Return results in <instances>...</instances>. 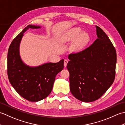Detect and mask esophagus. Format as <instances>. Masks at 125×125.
Returning a JSON list of instances; mask_svg holds the SVG:
<instances>
[{
    "label": "esophagus",
    "mask_w": 125,
    "mask_h": 125,
    "mask_svg": "<svg viewBox=\"0 0 125 125\" xmlns=\"http://www.w3.org/2000/svg\"><path fill=\"white\" fill-rule=\"evenodd\" d=\"M68 61L67 60H65L64 61V65L65 67H67V65L68 64Z\"/></svg>",
    "instance_id": "esophagus-1"
}]
</instances>
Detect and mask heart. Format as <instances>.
I'll return each mask as SVG.
<instances>
[{
  "mask_svg": "<svg viewBox=\"0 0 125 125\" xmlns=\"http://www.w3.org/2000/svg\"><path fill=\"white\" fill-rule=\"evenodd\" d=\"M71 48L73 52H79L85 47L90 41V36L86 31H82L79 27H74L63 34L60 38L61 43L73 41Z\"/></svg>",
  "mask_w": 125,
  "mask_h": 125,
  "instance_id": "heart-1",
  "label": "heart"
}]
</instances>
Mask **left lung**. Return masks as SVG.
Here are the masks:
<instances>
[{
  "mask_svg": "<svg viewBox=\"0 0 125 125\" xmlns=\"http://www.w3.org/2000/svg\"><path fill=\"white\" fill-rule=\"evenodd\" d=\"M95 28L98 38L87 48L69 55L67 66L71 94L86 103L102 97L112 85L115 75V49L104 31L97 26Z\"/></svg>",
  "mask_w": 125,
  "mask_h": 125,
  "instance_id": "left-lung-1",
  "label": "left lung"
}]
</instances>
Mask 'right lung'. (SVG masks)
<instances>
[{"instance_id":"obj_1","label":"right lung","mask_w":125,"mask_h":125,"mask_svg":"<svg viewBox=\"0 0 125 125\" xmlns=\"http://www.w3.org/2000/svg\"><path fill=\"white\" fill-rule=\"evenodd\" d=\"M41 26L29 25L10 43L7 55V75L13 88L21 96L30 102H39L52 92L56 76L64 68V60L57 63H46L31 67L23 62L20 55V44L23 33L29 28Z\"/></svg>"}]
</instances>
